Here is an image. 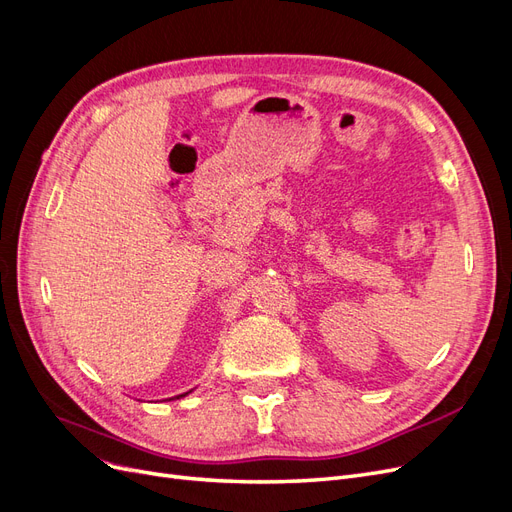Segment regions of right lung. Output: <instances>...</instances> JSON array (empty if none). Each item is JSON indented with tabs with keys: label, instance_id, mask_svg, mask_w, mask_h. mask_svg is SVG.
I'll return each mask as SVG.
<instances>
[{
	"label": "right lung",
	"instance_id": "obj_1",
	"mask_svg": "<svg viewBox=\"0 0 512 512\" xmlns=\"http://www.w3.org/2000/svg\"><path fill=\"white\" fill-rule=\"evenodd\" d=\"M179 397H183V395H179Z\"/></svg>",
	"mask_w": 512,
	"mask_h": 512
}]
</instances>
